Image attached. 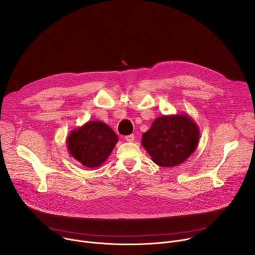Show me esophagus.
I'll return each instance as SVG.
<instances>
[{"instance_id": "obj_1", "label": "esophagus", "mask_w": 255, "mask_h": 255, "mask_svg": "<svg viewBox=\"0 0 255 255\" xmlns=\"http://www.w3.org/2000/svg\"><path fill=\"white\" fill-rule=\"evenodd\" d=\"M125 139H126V141H128V142H133V141H134V139H135V136H134L133 134H131V135L126 136V137H125Z\"/></svg>"}]
</instances>
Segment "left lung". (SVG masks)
I'll use <instances>...</instances> for the list:
<instances>
[{
    "label": "left lung",
    "mask_w": 255,
    "mask_h": 255,
    "mask_svg": "<svg viewBox=\"0 0 255 255\" xmlns=\"http://www.w3.org/2000/svg\"><path fill=\"white\" fill-rule=\"evenodd\" d=\"M200 129L187 114L163 115L142 134V146L154 163L173 167L185 162L197 149Z\"/></svg>",
    "instance_id": "8db88e82"
}]
</instances>
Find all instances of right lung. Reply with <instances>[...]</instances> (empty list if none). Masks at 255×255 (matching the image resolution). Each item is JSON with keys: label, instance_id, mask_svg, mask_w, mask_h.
Here are the masks:
<instances>
[{"label": "right lung", "instance_id": "1", "mask_svg": "<svg viewBox=\"0 0 255 255\" xmlns=\"http://www.w3.org/2000/svg\"><path fill=\"white\" fill-rule=\"evenodd\" d=\"M117 142V134L100 121L85 123L72 130L66 139L70 156L89 168L101 166L111 154Z\"/></svg>", "mask_w": 255, "mask_h": 255}]
</instances>
